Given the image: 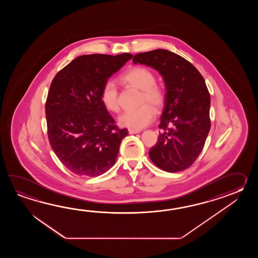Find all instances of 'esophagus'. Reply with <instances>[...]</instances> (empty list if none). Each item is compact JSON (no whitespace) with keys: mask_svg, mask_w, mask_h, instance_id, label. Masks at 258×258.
I'll list each match as a JSON object with an SVG mask.
<instances>
[{"mask_svg":"<svg viewBox=\"0 0 258 258\" xmlns=\"http://www.w3.org/2000/svg\"><path fill=\"white\" fill-rule=\"evenodd\" d=\"M141 130H136V129H128V133L130 134V135H134V134H137V133H140Z\"/></svg>","mask_w":258,"mask_h":258,"instance_id":"1","label":"esophagus"}]
</instances>
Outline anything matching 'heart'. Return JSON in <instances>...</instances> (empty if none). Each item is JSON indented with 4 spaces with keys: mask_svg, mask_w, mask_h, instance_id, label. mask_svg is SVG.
<instances>
[{
    "mask_svg": "<svg viewBox=\"0 0 258 258\" xmlns=\"http://www.w3.org/2000/svg\"><path fill=\"white\" fill-rule=\"evenodd\" d=\"M121 81L141 90L139 104L142 106L137 110H126L121 113L118 119L120 125L136 130L148 126L156 115L153 107L156 110H160L164 105V89L156 84L155 74L145 66L133 67L121 76ZM100 99L107 110L117 112L120 109L118 89L112 81H107L103 85L100 91Z\"/></svg>",
    "mask_w": 258,
    "mask_h": 258,
    "instance_id": "heart-1",
    "label": "heart"
}]
</instances>
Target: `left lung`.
Returning a JSON list of instances; mask_svg holds the SVG:
<instances>
[{"instance_id": "obj_1", "label": "left lung", "mask_w": 258, "mask_h": 258, "mask_svg": "<svg viewBox=\"0 0 258 258\" xmlns=\"http://www.w3.org/2000/svg\"><path fill=\"white\" fill-rule=\"evenodd\" d=\"M133 62L159 72L167 91L161 131L149 158L168 172L188 169L201 153L210 130V96L202 75L190 61L167 49L138 53Z\"/></svg>"}]
</instances>
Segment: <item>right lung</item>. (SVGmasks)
<instances>
[{"label":"right lung","mask_w":258,"mask_h":258,"mask_svg":"<svg viewBox=\"0 0 258 258\" xmlns=\"http://www.w3.org/2000/svg\"><path fill=\"white\" fill-rule=\"evenodd\" d=\"M130 53L82 55L56 74L45 105L50 147L73 173L101 175L114 165L121 140L120 129L100 99L109 77Z\"/></svg>","instance_id":"1"}]
</instances>
